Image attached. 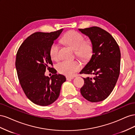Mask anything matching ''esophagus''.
<instances>
[{
	"mask_svg": "<svg viewBox=\"0 0 135 135\" xmlns=\"http://www.w3.org/2000/svg\"><path fill=\"white\" fill-rule=\"evenodd\" d=\"M66 80H70V79H73V78H74V77L70 76H66Z\"/></svg>",
	"mask_w": 135,
	"mask_h": 135,
	"instance_id": "34e87169",
	"label": "esophagus"
}]
</instances>
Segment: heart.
Returning a JSON list of instances; mask_svg holds the SVG:
<instances>
[{
    "label": "heart",
    "instance_id": "obj_1",
    "mask_svg": "<svg viewBox=\"0 0 135 135\" xmlns=\"http://www.w3.org/2000/svg\"><path fill=\"white\" fill-rule=\"evenodd\" d=\"M62 42L75 50V55L80 60L88 61L93 55V48L90 42H85L81 34L75 31H70L64 35ZM60 45L58 43H52L50 48V55L52 59L58 60L60 59ZM57 70L60 73L67 76H71L79 70L81 64L76 60H64L56 65Z\"/></svg>",
    "mask_w": 135,
    "mask_h": 135
}]
</instances>
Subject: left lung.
<instances>
[{"instance_id":"8db88e82","label":"left lung","mask_w":135,"mask_h":135,"mask_svg":"<svg viewBox=\"0 0 135 135\" xmlns=\"http://www.w3.org/2000/svg\"><path fill=\"white\" fill-rule=\"evenodd\" d=\"M90 39L93 51L92 57L80 74L93 75L83 78L80 88L84 98L92 103L103 101L115 87L120 73V51L115 40L108 32L99 27L79 28Z\"/></svg>"}]
</instances>
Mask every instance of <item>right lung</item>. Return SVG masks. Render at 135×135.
<instances>
[{"label":"right lung","instance_id":"1","mask_svg":"<svg viewBox=\"0 0 135 135\" xmlns=\"http://www.w3.org/2000/svg\"><path fill=\"white\" fill-rule=\"evenodd\" d=\"M62 30L34 32L24 40L17 52L16 68L20 83L27 97L36 105L54 103L66 81L65 76L57 74L55 69L50 68L53 64L50 48ZM46 69L54 74L51 77L44 75Z\"/></svg>","mask_w":135,"mask_h":135}]
</instances>
